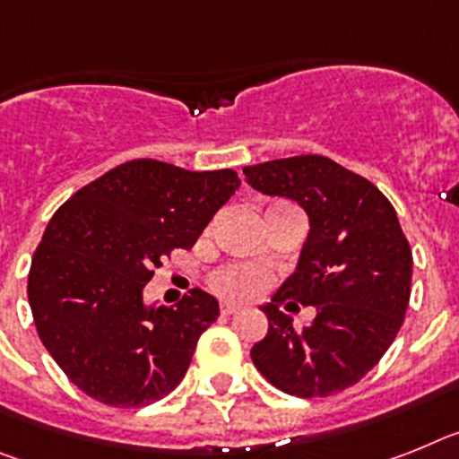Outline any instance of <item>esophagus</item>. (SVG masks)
Returning <instances> with one entry per match:
<instances>
[{"label": "esophagus", "mask_w": 459, "mask_h": 459, "mask_svg": "<svg viewBox=\"0 0 459 459\" xmlns=\"http://www.w3.org/2000/svg\"><path fill=\"white\" fill-rule=\"evenodd\" d=\"M242 307L240 305H235V302H221V305H219V312L224 314V316H230V314H238L240 312Z\"/></svg>", "instance_id": "obj_1"}]
</instances>
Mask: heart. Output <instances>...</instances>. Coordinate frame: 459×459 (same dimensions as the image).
Instances as JSON below:
<instances>
[{
  "label": "heart",
  "mask_w": 459,
  "mask_h": 459,
  "mask_svg": "<svg viewBox=\"0 0 459 459\" xmlns=\"http://www.w3.org/2000/svg\"><path fill=\"white\" fill-rule=\"evenodd\" d=\"M270 281V274L252 263H230L226 268L217 270L212 277V286L219 296L245 300L261 293Z\"/></svg>",
  "instance_id": "1"
}]
</instances>
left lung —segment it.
<instances>
[{"instance_id": "1", "label": "left lung", "mask_w": 459, "mask_h": 459, "mask_svg": "<svg viewBox=\"0 0 459 459\" xmlns=\"http://www.w3.org/2000/svg\"><path fill=\"white\" fill-rule=\"evenodd\" d=\"M245 180L302 205L309 235L298 270L263 307L268 334L252 349L258 372L296 397H328L377 365L404 321L413 256L395 207L362 175L321 154L247 166ZM317 307L305 329L278 307Z\"/></svg>"}]
</instances>
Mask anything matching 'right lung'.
Here are the masks:
<instances>
[{
    "instance_id": "right-lung-1",
    "label": "right lung",
    "mask_w": 459,
    "mask_h": 459,
    "mask_svg": "<svg viewBox=\"0 0 459 459\" xmlns=\"http://www.w3.org/2000/svg\"><path fill=\"white\" fill-rule=\"evenodd\" d=\"M240 186L238 173L119 163L59 207L31 258L27 296L43 346L91 400L138 409L189 369L219 305L191 289L175 307L143 305L154 268L191 249Z\"/></svg>"
}]
</instances>
